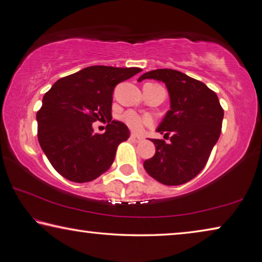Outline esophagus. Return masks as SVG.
Listing matches in <instances>:
<instances>
[{"label": "esophagus", "mask_w": 262, "mask_h": 262, "mask_svg": "<svg viewBox=\"0 0 262 262\" xmlns=\"http://www.w3.org/2000/svg\"><path fill=\"white\" fill-rule=\"evenodd\" d=\"M130 140L133 141V142H135V143H140V142L143 140V137H141V136H136L135 134H132L130 135Z\"/></svg>", "instance_id": "obj_1"}]
</instances>
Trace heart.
<instances>
[{"instance_id":"heart-1","label":"heart","mask_w":262,"mask_h":262,"mask_svg":"<svg viewBox=\"0 0 262 262\" xmlns=\"http://www.w3.org/2000/svg\"><path fill=\"white\" fill-rule=\"evenodd\" d=\"M122 122L134 133H141L145 127L154 125V118L150 116H141L135 111H127L121 118Z\"/></svg>"}]
</instances>
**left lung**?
<instances>
[{
  "label": "left lung",
  "instance_id": "obj_1",
  "mask_svg": "<svg viewBox=\"0 0 262 262\" xmlns=\"http://www.w3.org/2000/svg\"><path fill=\"white\" fill-rule=\"evenodd\" d=\"M163 81L169 93L170 110L157 132L169 137L152 141L156 154L144 161L151 178L166 185H180L196 178L205 167L221 134L223 108L216 94L205 83L170 69L146 72L139 78Z\"/></svg>",
  "mask_w": 262,
  "mask_h": 262
}]
</instances>
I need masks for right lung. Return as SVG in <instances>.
<instances>
[{
	"label": "right lung",
	"instance_id": "1",
	"mask_svg": "<svg viewBox=\"0 0 262 262\" xmlns=\"http://www.w3.org/2000/svg\"><path fill=\"white\" fill-rule=\"evenodd\" d=\"M139 68L89 66L56 81L36 113L41 149L61 177L77 183L90 182L105 173L118 145L129 129L112 120L115 87L141 72ZM106 120L107 130L94 135L92 122Z\"/></svg>",
	"mask_w": 262,
	"mask_h": 262
}]
</instances>
